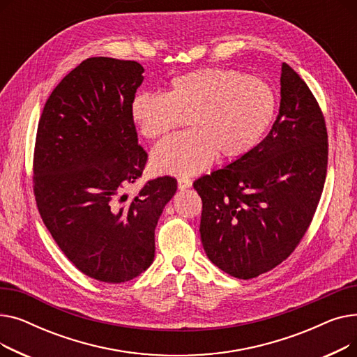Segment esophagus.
Instances as JSON below:
<instances>
[{"label": "esophagus", "mask_w": 357, "mask_h": 357, "mask_svg": "<svg viewBox=\"0 0 357 357\" xmlns=\"http://www.w3.org/2000/svg\"><path fill=\"white\" fill-rule=\"evenodd\" d=\"M191 186H192V181H191L190 178H186V176L178 178V188H179L181 191L188 190V188H191Z\"/></svg>", "instance_id": "34e87169"}]
</instances>
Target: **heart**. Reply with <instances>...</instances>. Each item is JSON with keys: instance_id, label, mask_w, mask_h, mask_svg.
Masks as SVG:
<instances>
[{"instance_id": "1", "label": "heart", "mask_w": 357, "mask_h": 357, "mask_svg": "<svg viewBox=\"0 0 357 357\" xmlns=\"http://www.w3.org/2000/svg\"><path fill=\"white\" fill-rule=\"evenodd\" d=\"M276 112L272 86L231 69L205 68L172 78L165 96L142 92L130 104L140 135L158 139L188 117L190 131L159 143L152 167L159 174L194 175L215 155L238 159L265 136Z\"/></svg>"}]
</instances>
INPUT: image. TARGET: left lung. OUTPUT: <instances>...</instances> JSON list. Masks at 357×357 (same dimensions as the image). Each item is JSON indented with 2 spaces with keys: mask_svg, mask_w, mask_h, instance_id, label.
<instances>
[{
  "mask_svg": "<svg viewBox=\"0 0 357 357\" xmlns=\"http://www.w3.org/2000/svg\"><path fill=\"white\" fill-rule=\"evenodd\" d=\"M328 159L323 112L301 77L280 69L279 114L250 152L194 182L199 233L213 264L238 279L278 266L304 237Z\"/></svg>",
  "mask_w": 357,
  "mask_h": 357,
  "instance_id": "left-lung-1",
  "label": "left lung"
}]
</instances>
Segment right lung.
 <instances>
[{"instance_id":"add662e5","label":"right lung","mask_w":357,"mask_h":357,"mask_svg":"<svg viewBox=\"0 0 357 357\" xmlns=\"http://www.w3.org/2000/svg\"><path fill=\"white\" fill-rule=\"evenodd\" d=\"M135 61L89 58L47 98L34 147V195L45 226L82 273L121 284L155 259V229L176 179L149 181L128 202L126 185L142 176L130 104L142 85Z\"/></svg>"}]
</instances>
